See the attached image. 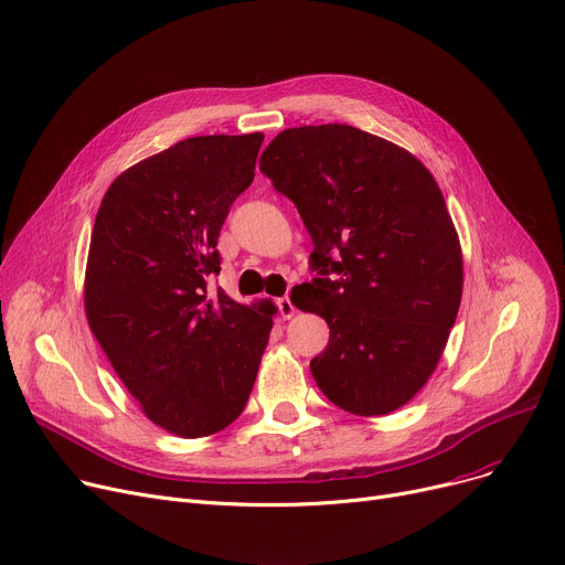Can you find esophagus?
Returning a JSON list of instances; mask_svg holds the SVG:
<instances>
[{"label":"esophagus","mask_w":565,"mask_h":565,"mask_svg":"<svg viewBox=\"0 0 565 565\" xmlns=\"http://www.w3.org/2000/svg\"><path fill=\"white\" fill-rule=\"evenodd\" d=\"M277 307H279V313H281L284 320H288V318L295 316V307H292V302H290L288 298H279V300H277Z\"/></svg>","instance_id":"esophagus-1"}]
</instances>
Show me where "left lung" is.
<instances>
[{
  "mask_svg": "<svg viewBox=\"0 0 565 565\" xmlns=\"http://www.w3.org/2000/svg\"><path fill=\"white\" fill-rule=\"evenodd\" d=\"M260 171L313 243L318 277L295 307L330 324L311 360L320 392L358 417L403 407L437 369L462 298V249L433 173L341 124L279 132Z\"/></svg>",
  "mask_w": 565,
  "mask_h": 565,
  "instance_id": "8db88e82",
  "label": "left lung"
}]
</instances>
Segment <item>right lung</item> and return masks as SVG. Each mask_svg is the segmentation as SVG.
I'll return each instance as SVG.
<instances>
[{
    "mask_svg": "<svg viewBox=\"0 0 565 565\" xmlns=\"http://www.w3.org/2000/svg\"><path fill=\"white\" fill-rule=\"evenodd\" d=\"M260 132L205 135L126 169L103 196L84 277L88 328L156 426L205 437L247 405L273 307L224 290L217 237L254 181Z\"/></svg>",
    "mask_w": 565,
    "mask_h": 565,
    "instance_id": "obj_1",
    "label": "right lung"
}]
</instances>
